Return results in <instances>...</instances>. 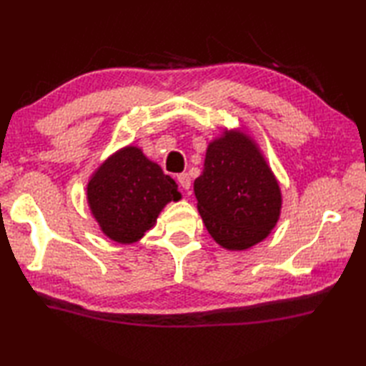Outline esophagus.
Here are the masks:
<instances>
[{
  "label": "esophagus",
  "mask_w": 366,
  "mask_h": 366,
  "mask_svg": "<svg viewBox=\"0 0 366 366\" xmlns=\"http://www.w3.org/2000/svg\"><path fill=\"white\" fill-rule=\"evenodd\" d=\"M177 182H179V185H181V187L184 189V190H189L190 189V176L187 174V173H182V174H179L177 176Z\"/></svg>",
  "instance_id": "1"
}]
</instances>
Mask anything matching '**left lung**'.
I'll use <instances>...</instances> for the list:
<instances>
[{
	"label": "left lung",
	"instance_id": "8db88e82",
	"mask_svg": "<svg viewBox=\"0 0 366 366\" xmlns=\"http://www.w3.org/2000/svg\"><path fill=\"white\" fill-rule=\"evenodd\" d=\"M193 192L209 234L231 252L259 244L282 214V190L274 171L244 130H224L207 144Z\"/></svg>",
	"mask_w": 366,
	"mask_h": 366
}]
</instances>
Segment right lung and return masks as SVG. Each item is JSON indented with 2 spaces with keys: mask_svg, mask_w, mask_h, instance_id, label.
<instances>
[{
  "mask_svg": "<svg viewBox=\"0 0 366 366\" xmlns=\"http://www.w3.org/2000/svg\"><path fill=\"white\" fill-rule=\"evenodd\" d=\"M89 211L100 231L118 244H134L171 201L181 199L174 179L138 146H126L100 163L86 185Z\"/></svg>",
  "mask_w": 366,
  "mask_h": 366,
  "instance_id": "add662e5",
  "label": "right lung"
}]
</instances>
